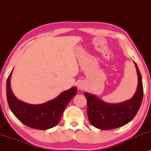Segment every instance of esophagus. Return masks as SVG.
<instances>
[{"instance_id":"esophagus-1","label":"esophagus","mask_w":151,"mask_h":151,"mask_svg":"<svg viewBox=\"0 0 151 151\" xmlns=\"http://www.w3.org/2000/svg\"><path fill=\"white\" fill-rule=\"evenodd\" d=\"M78 88L79 89H83L84 87H83V84L79 83L78 85Z\"/></svg>"}]
</instances>
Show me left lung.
I'll return each instance as SVG.
<instances>
[{
    "mask_svg": "<svg viewBox=\"0 0 151 151\" xmlns=\"http://www.w3.org/2000/svg\"><path fill=\"white\" fill-rule=\"evenodd\" d=\"M138 74V87L133 97L119 103H108L94 95L84 93L87 100L88 116L90 123L101 130H111L128 123L138 113L143 96L140 73L134 62Z\"/></svg>",
    "mask_w": 151,
    "mask_h": 151,
    "instance_id": "obj_1",
    "label": "left lung"
}]
</instances>
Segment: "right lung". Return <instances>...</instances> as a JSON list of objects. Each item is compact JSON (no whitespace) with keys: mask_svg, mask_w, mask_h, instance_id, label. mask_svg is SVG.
Masks as SVG:
<instances>
[{"mask_svg":"<svg viewBox=\"0 0 151 151\" xmlns=\"http://www.w3.org/2000/svg\"><path fill=\"white\" fill-rule=\"evenodd\" d=\"M6 83V95L10 109L21 123L30 128L38 130H47L55 127L61 118L62 113L77 93L76 87H72L62 92L51 101L38 105L28 104L19 101L12 92L11 77Z\"/></svg>","mask_w":151,"mask_h":151,"instance_id":"1","label":"right lung"}]
</instances>
